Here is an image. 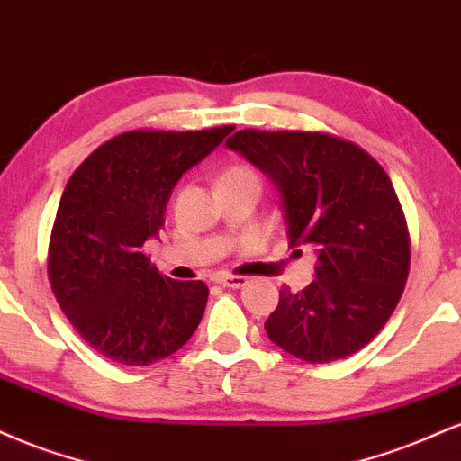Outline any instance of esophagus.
Here are the masks:
<instances>
[{"label": "esophagus", "mask_w": 461, "mask_h": 461, "mask_svg": "<svg viewBox=\"0 0 461 461\" xmlns=\"http://www.w3.org/2000/svg\"><path fill=\"white\" fill-rule=\"evenodd\" d=\"M216 284L221 285H227V288H242V285H247V277H242V275H227V273H219L214 277Z\"/></svg>", "instance_id": "esophagus-1"}]
</instances>
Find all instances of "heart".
Returning <instances> with one entry per match:
<instances>
[{
	"label": "heart",
	"mask_w": 461,
	"mask_h": 461,
	"mask_svg": "<svg viewBox=\"0 0 461 461\" xmlns=\"http://www.w3.org/2000/svg\"><path fill=\"white\" fill-rule=\"evenodd\" d=\"M236 179H260V176H258L251 167H247V164H234V167L225 168L223 176H221V179H219V184L221 182H236Z\"/></svg>",
	"instance_id": "b5f03b06"
}]
</instances>
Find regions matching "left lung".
<instances>
[{
    "label": "left lung",
    "instance_id": "8db88e82",
    "mask_svg": "<svg viewBox=\"0 0 461 461\" xmlns=\"http://www.w3.org/2000/svg\"><path fill=\"white\" fill-rule=\"evenodd\" d=\"M225 145L275 182L290 245L316 249V279L279 290L268 338L310 364L353 356L388 322L410 273L388 173L356 142L322 131L240 130Z\"/></svg>",
    "mask_w": 461,
    "mask_h": 461
}]
</instances>
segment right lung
<instances>
[{"label":"right lung","mask_w":461,"mask_h":461,"mask_svg":"<svg viewBox=\"0 0 461 461\" xmlns=\"http://www.w3.org/2000/svg\"><path fill=\"white\" fill-rule=\"evenodd\" d=\"M231 130L125 131L97 147L67 182L47 275L67 319L104 357L147 366L197 330L208 285L164 277L142 245L164 225L179 177Z\"/></svg>","instance_id":"right-lung-1"}]
</instances>
